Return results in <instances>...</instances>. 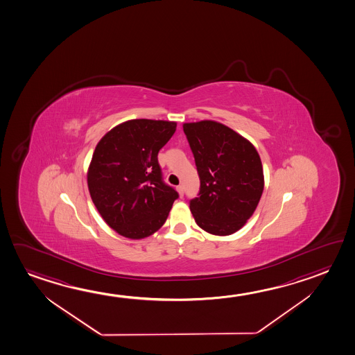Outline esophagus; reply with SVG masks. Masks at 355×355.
<instances>
[{
  "instance_id": "esophagus-1",
  "label": "esophagus",
  "mask_w": 355,
  "mask_h": 355,
  "mask_svg": "<svg viewBox=\"0 0 355 355\" xmlns=\"http://www.w3.org/2000/svg\"><path fill=\"white\" fill-rule=\"evenodd\" d=\"M176 190H178V193H179V195L182 198V196H184V187L179 185V187H176Z\"/></svg>"
}]
</instances>
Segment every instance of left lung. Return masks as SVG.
I'll return each mask as SVG.
<instances>
[{"mask_svg": "<svg viewBox=\"0 0 355 355\" xmlns=\"http://www.w3.org/2000/svg\"><path fill=\"white\" fill-rule=\"evenodd\" d=\"M198 176V198L190 210L198 227L229 236L246 225L265 187L259 153L250 140L215 121L184 123Z\"/></svg>", "mask_w": 355, "mask_h": 355, "instance_id": "left-lung-1", "label": "left lung"}]
</instances>
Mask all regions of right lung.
Segmentation results:
<instances>
[{
    "mask_svg": "<svg viewBox=\"0 0 355 355\" xmlns=\"http://www.w3.org/2000/svg\"><path fill=\"white\" fill-rule=\"evenodd\" d=\"M175 130L176 121L132 119L98 141L87 171L88 190L116 234L141 240L166 221L179 195L162 182L157 153Z\"/></svg>",
    "mask_w": 355,
    "mask_h": 355,
    "instance_id": "add662e5",
    "label": "right lung"
}]
</instances>
